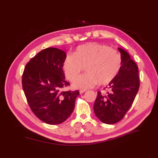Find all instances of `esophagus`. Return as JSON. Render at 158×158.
<instances>
[{"mask_svg":"<svg viewBox=\"0 0 158 158\" xmlns=\"http://www.w3.org/2000/svg\"><path fill=\"white\" fill-rule=\"evenodd\" d=\"M85 92V90H84V89L80 90V94H83V93H84Z\"/></svg>","mask_w":158,"mask_h":158,"instance_id":"1","label":"esophagus"}]
</instances>
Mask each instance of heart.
Masks as SVG:
<instances>
[{
	"label": "heart",
	"instance_id": "heart-1",
	"mask_svg": "<svg viewBox=\"0 0 158 158\" xmlns=\"http://www.w3.org/2000/svg\"><path fill=\"white\" fill-rule=\"evenodd\" d=\"M120 54L107 45L88 43L78 46L74 55L68 54L63 69L70 81L73 82L85 67L86 73L74 82L75 88L86 89L98 83L106 85L116 78L121 66Z\"/></svg>",
	"mask_w": 158,
	"mask_h": 158
}]
</instances>
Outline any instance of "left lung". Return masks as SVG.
Returning <instances> with one entry per match:
<instances>
[{"mask_svg": "<svg viewBox=\"0 0 158 158\" xmlns=\"http://www.w3.org/2000/svg\"><path fill=\"white\" fill-rule=\"evenodd\" d=\"M121 66L106 92H98L94 111L102 122L112 125L121 121L131 108L140 87L138 69L128 52L121 48Z\"/></svg>", "mask_w": 158, "mask_h": 158, "instance_id": "8db88e82", "label": "left lung"}]
</instances>
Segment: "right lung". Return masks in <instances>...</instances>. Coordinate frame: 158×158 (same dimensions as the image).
<instances>
[{
  "label": "right lung",
  "instance_id": "obj_1",
  "mask_svg": "<svg viewBox=\"0 0 158 158\" xmlns=\"http://www.w3.org/2000/svg\"><path fill=\"white\" fill-rule=\"evenodd\" d=\"M66 52L54 47L41 51L26 64L22 83L35 115L49 125H59L73 112L78 90L62 91L70 84L63 69Z\"/></svg>",
  "mask_w": 158,
  "mask_h": 158
}]
</instances>
